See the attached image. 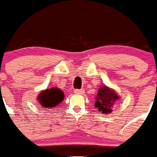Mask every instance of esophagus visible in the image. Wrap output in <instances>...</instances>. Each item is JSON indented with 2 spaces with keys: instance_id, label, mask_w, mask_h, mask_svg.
<instances>
[{
  "instance_id": "1",
  "label": "esophagus",
  "mask_w": 157,
  "mask_h": 157,
  "mask_svg": "<svg viewBox=\"0 0 157 157\" xmlns=\"http://www.w3.org/2000/svg\"><path fill=\"white\" fill-rule=\"evenodd\" d=\"M75 94H83L84 93V90L83 89H75Z\"/></svg>"
}]
</instances>
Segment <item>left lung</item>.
I'll list each match as a JSON object with an SVG mask.
<instances>
[{
	"label": "left lung",
	"instance_id": "left-lung-1",
	"mask_svg": "<svg viewBox=\"0 0 157 157\" xmlns=\"http://www.w3.org/2000/svg\"><path fill=\"white\" fill-rule=\"evenodd\" d=\"M118 99V95L115 92L108 88L107 86H102L99 88L98 95L96 98L95 108H98L100 112L102 113H111V110L113 108L115 101Z\"/></svg>",
	"mask_w": 157,
	"mask_h": 157
}]
</instances>
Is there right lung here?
Listing matches in <instances>:
<instances>
[{
	"label": "right lung",
	"mask_w": 157,
	"mask_h": 157,
	"mask_svg": "<svg viewBox=\"0 0 157 157\" xmlns=\"http://www.w3.org/2000/svg\"><path fill=\"white\" fill-rule=\"evenodd\" d=\"M38 99L43 107L46 109L53 108L55 105L63 101L64 99V93L59 89L50 88L47 89L39 94Z\"/></svg>",
	"instance_id": "right-lung-1"
}]
</instances>
